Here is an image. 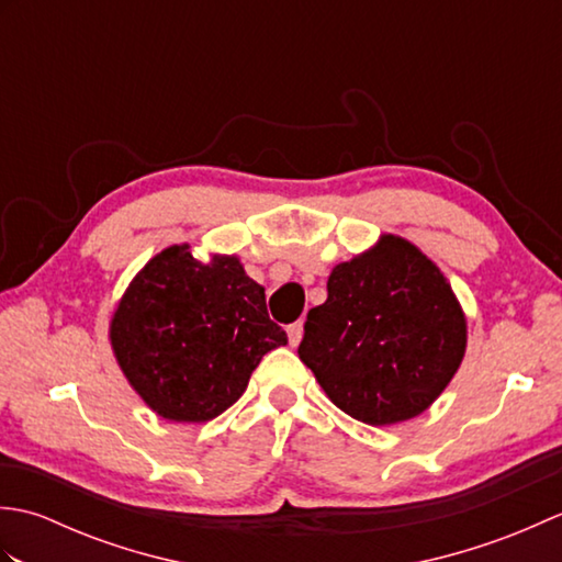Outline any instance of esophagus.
I'll return each mask as SVG.
<instances>
[{
  "label": "esophagus",
  "mask_w": 562,
  "mask_h": 562,
  "mask_svg": "<svg viewBox=\"0 0 562 562\" xmlns=\"http://www.w3.org/2000/svg\"><path fill=\"white\" fill-rule=\"evenodd\" d=\"M302 336H304V326H302V324H292V326L288 328V338H290L292 348H296V345L302 342Z\"/></svg>",
  "instance_id": "34e87169"
}]
</instances>
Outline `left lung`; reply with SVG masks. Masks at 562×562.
Returning <instances> with one entry per match:
<instances>
[{"mask_svg": "<svg viewBox=\"0 0 562 562\" xmlns=\"http://www.w3.org/2000/svg\"><path fill=\"white\" fill-rule=\"evenodd\" d=\"M465 342V314L437 262L408 238L381 234L330 270L300 360L342 413L381 427L425 413L459 372Z\"/></svg>", "mask_w": 562, "mask_h": 562, "instance_id": "8db88e82", "label": "left lung"}]
</instances>
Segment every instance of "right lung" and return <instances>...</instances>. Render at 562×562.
Here are the masks:
<instances>
[{"label": "right lung", "instance_id": "add662e5", "mask_svg": "<svg viewBox=\"0 0 562 562\" xmlns=\"http://www.w3.org/2000/svg\"><path fill=\"white\" fill-rule=\"evenodd\" d=\"M117 367L164 420L207 423L244 396L262 355L288 345L266 288L238 256L173 244L127 284L109 324Z\"/></svg>", "mask_w": 562, "mask_h": 562}]
</instances>
